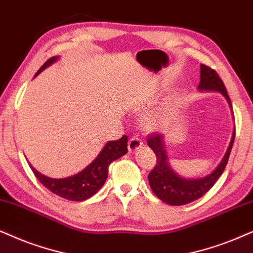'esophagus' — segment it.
<instances>
[{
	"label": "esophagus",
	"mask_w": 253,
	"mask_h": 253,
	"mask_svg": "<svg viewBox=\"0 0 253 253\" xmlns=\"http://www.w3.org/2000/svg\"><path fill=\"white\" fill-rule=\"evenodd\" d=\"M143 146V142L141 141L139 136H132L128 141V149L129 152H135L136 149L141 148Z\"/></svg>",
	"instance_id": "obj_1"
}]
</instances>
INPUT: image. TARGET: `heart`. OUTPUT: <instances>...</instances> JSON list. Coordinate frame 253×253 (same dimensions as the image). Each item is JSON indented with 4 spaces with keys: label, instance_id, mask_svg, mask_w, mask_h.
I'll list each match as a JSON object with an SVG mask.
<instances>
[{
    "label": "heart",
    "instance_id": "heart-1",
    "mask_svg": "<svg viewBox=\"0 0 253 253\" xmlns=\"http://www.w3.org/2000/svg\"><path fill=\"white\" fill-rule=\"evenodd\" d=\"M146 126L149 127V128H152V127L155 126V120L153 119V118H147L146 121H145Z\"/></svg>",
    "mask_w": 253,
    "mask_h": 253
}]
</instances>
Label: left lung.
I'll use <instances>...</instances> for the list:
<instances>
[{
    "label": "left lung",
    "mask_w": 253,
    "mask_h": 253,
    "mask_svg": "<svg viewBox=\"0 0 253 253\" xmlns=\"http://www.w3.org/2000/svg\"><path fill=\"white\" fill-rule=\"evenodd\" d=\"M200 91H216L224 95L226 100L231 107V100H230L228 92L224 86V83L219 78L215 70L209 66L201 64V81L198 84ZM236 130H233L231 141L229 143L225 155L223 156L220 164L217 166L213 171L202 178H183L175 172L170 168L168 162V156L165 149L164 135L161 134L153 133L150 134L147 143L149 148L156 155V166L148 175L149 185L153 193L158 196L162 202L170 204V206H184L193 201L202 197L207 191L212 188L216 183L224 168L231 152L233 140H235Z\"/></svg>",
    "instance_id": "8db88e82"
}]
</instances>
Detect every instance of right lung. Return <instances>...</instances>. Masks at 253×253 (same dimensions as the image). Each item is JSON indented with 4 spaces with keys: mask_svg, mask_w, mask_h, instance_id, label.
Listing matches in <instances>:
<instances>
[{
    "mask_svg": "<svg viewBox=\"0 0 253 253\" xmlns=\"http://www.w3.org/2000/svg\"><path fill=\"white\" fill-rule=\"evenodd\" d=\"M58 60V57H52L43 64V66L38 70L35 77L40 75L44 69L50 66ZM127 140L128 137L124 135L116 141H108L97 158L89 164L85 169L79 171L78 174L65 178H51L37 171L33 166H30L35 176L38 178L44 187L47 188L53 194L70 201H85L98 193V190L103 187L108 175V166L111 162L126 154Z\"/></svg>",
    "mask_w": 253,
    "mask_h": 253,
    "instance_id": "1",
    "label": "right lung"
}]
</instances>
